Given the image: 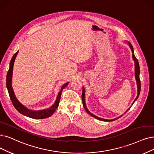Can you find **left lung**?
<instances>
[{
    "label": "left lung",
    "instance_id": "left-lung-1",
    "mask_svg": "<svg viewBox=\"0 0 154 154\" xmlns=\"http://www.w3.org/2000/svg\"><path fill=\"white\" fill-rule=\"evenodd\" d=\"M129 45H130V46L131 52H132V53H133V54H132L133 59V60H134V67H135V78H136L137 83V87H138V95H137V98H135V100H134V102H133V103H134V102L138 99V98L139 95H140V90H141V83H140V76H139L140 71V66H139L138 61L137 59L136 58V57H135L134 54V51H133V46L131 45L130 43H129ZM82 102H83V106H84L85 109L86 110V111H87V113H88L90 116H91L92 117H94L95 118H96V119H98V120L103 121H115V120H116L117 119H118V118H121V116H123V115H122V116H119V118H118L113 119H110V120H109V119H102V118H98V117H97V116H95V115H94V114H92L91 113H90L89 110L87 109V107H86L85 101V89H84V87H83V91H82ZM133 104H132V105H133ZM130 108H131V107L126 110V112H127V111H128V110L130 109ZM126 112H125V113H126Z\"/></svg>",
    "mask_w": 154,
    "mask_h": 154
}]
</instances>
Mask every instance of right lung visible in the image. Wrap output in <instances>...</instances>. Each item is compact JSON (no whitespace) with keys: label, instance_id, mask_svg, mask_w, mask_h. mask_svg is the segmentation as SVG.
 I'll return each mask as SVG.
<instances>
[{"label":"right lung","instance_id":"1","mask_svg":"<svg viewBox=\"0 0 154 154\" xmlns=\"http://www.w3.org/2000/svg\"><path fill=\"white\" fill-rule=\"evenodd\" d=\"M17 53H18V51L14 54V56H13V57H12V59L11 60L9 69L8 74H7V78H6V86H7V88H8V90L9 92L11 102H12V103H13L14 107L16 108V109L17 110L18 112L24 116L29 117V118H33V119H38L47 118H48V117L52 116L54 114V112H55V110H56L57 109V108L58 107L60 96H61V93H62V91L63 90V89L66 87L67 85H68V83L64 84L63 86L60 91L59 92L56 102H55L54 105L52 106H51L50 108H48V109H46L44 110H29V109H27L23 105H22V104L17 100V99L14 95V91H13V88H12V85H11L14 62Z\"/></svg>","mask_w":154,"mask_h":154}]
</instances>
